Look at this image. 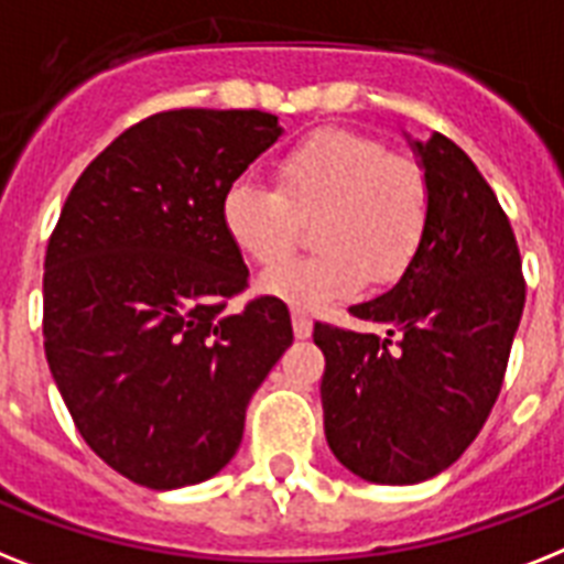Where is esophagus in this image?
Masks as SVG:
<instances>
[{
    "instance_id": "obj_1",
    "label": "esophagus",
    "mask_w": 564,
    "mask_h": 564,
    "mask_svg": "<svg viewBox=\"0 0 564 564\" xmlns=\"http://www.w3.org/2000/svg\"><path fill=\"white\" fill-rule=\"evenodd\" d=\"M314 332V319L305 311H293V334L300 339H308Z\"/></svg>"
}]
</instances>
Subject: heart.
Returning <instances> with one entry per match:
<instances>
[{"label":"heart","instance_id":"heart-1","mask_svg":"<svg viewBox=\"0 0 564 564\" xmlns=\"http://www.w3.org/2000/svg\"><path fill=\"white\" fill-rule=\"evenodd\" d=\"M315 218L321 250L259 282L296 308H325L371 285H392L421 253L432 221L426 166L355 129H316L273 161V189L239 178L221 198L227 239L256 264H275Z\"/></svg>","mask_w":564,"mask_h":564}]
</instances>
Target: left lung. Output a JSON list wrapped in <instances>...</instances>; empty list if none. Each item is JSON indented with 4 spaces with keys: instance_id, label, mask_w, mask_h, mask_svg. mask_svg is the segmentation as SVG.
Segmentation results:
<instances>
[{
    "instance_id": "8db88e82",
    "label": "left lung",
    "mask_w": 564,
    "mask_h": 564,
    "mask_svg": "<svg viewBox=\"0 0 564 564\" xmlns=\"http://www.w3.org/2000/svg\"><path fill=\"white\" fill-rule=\"evenodd\" d=\"M432 221L398 285L348 314L383 334L316 323L325 438L375 484H417L464 455L490 417L524 311L510 218L458 143H415Z\"/></svg>"
}]
</instances>
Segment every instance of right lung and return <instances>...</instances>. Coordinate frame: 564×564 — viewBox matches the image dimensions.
<instances>
[{"label": "right lung", "mask_w": 564, "mask_h": 564, "mask_svg": "<svg viewBox=\"0 0 564 564\" xmlns=\"http://www.w3.org/2000/svg\"><path fill=\"white\" fill-rule=\"evenodd\" d=\"M259 109H172L118 134L72 187L42 273V337L74 426L129 481L175 490L236 455L245 409L293 343L248 291L221 198L276 141Z\"/></svg>", "instance_id": "add662e5"}]
</instances>
